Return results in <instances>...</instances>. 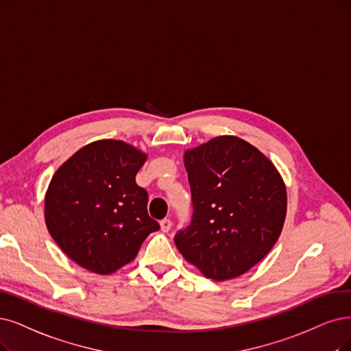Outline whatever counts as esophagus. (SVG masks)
Returning <instances> with one entry per match:
<instances>
[{
  "label": "esophagus",
  "mask_w": 351,
  "mask_h": 351,
  "mask_svg": "<svg viewBox=\"0 0 351 351\" xmlns=\"http://www.w3.org/2000/svg\"><path fill=\"white\" fill-rule=\"evenodd\" d=\"M171 227H172V221H171V219H169V218L160 219V228H162V231L167 232L169 230H171Z\"/></svg>",
  "instance_id": "esophagus-1"
}]
</instances>
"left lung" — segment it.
Returning a JSON list of instances; mask_svg holds the SVG:
<instances>
[{
  "label": "left lung",
  "instance_id": "1",
  "mask_svg": "<svg viewBox=\"0 0 351 351\" xmlns=\"http://www.w3.org/2000/svg\"><path fill=\"white\" fill-rule=\"evenodd\" d=\"M192 217L175 244L206 278L245 274L278 241L287 189L270 160L239 137L219 136L185 153Z\"/></svg>",
  "mask_w": 351,
  "mask_h": 351
}]
</instances>
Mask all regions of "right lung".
I'll use <instances>...</instances> for the list:
<instances>
[{
  "label": "right lung",
  "mask_w": 351,
  "mask_h": 351,
  "mask_svg": "<svg viewBox=\"0 0 351 351\" xmlns=\"http://www.w3.org/2000/svg\"><path fill=\"white\" fill-rule=\"evenodd\" d=\"M146 154L120 140L77 150L51 178L45 201L50 236L80 266L108 275L133 261L160 228L147 213V191L136 184Z\"/></svg>",
  "instance_id": "1"
}]
</instances>
